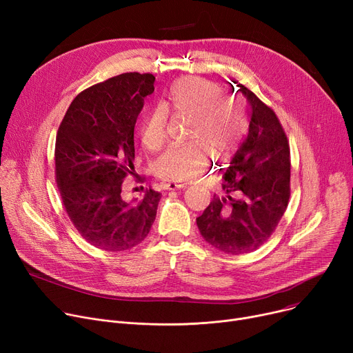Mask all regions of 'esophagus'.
<instances>
[{
  "label": "esophagus",
  "mask_w": 353,
  "mask_h": 353,
  "mask_svg": "<svg viewBox=\"0 0 353 353\" xmlns=\"http://www.w3.org/2000/svg\"><path fill=\"white\" fill-rule=\"evenodd\" d=\"M164 188L169 189V190H180V189L186 188V184H184V183H172L170 181V183H165Z\"/></svg>",
  "instance_id": "1"
}]
</instances>
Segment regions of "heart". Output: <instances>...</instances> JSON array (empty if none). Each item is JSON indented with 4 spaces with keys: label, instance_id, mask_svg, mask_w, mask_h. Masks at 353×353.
Masks as SVG:
<instances>
[{
    "label": "heart",
    "instance_id": "b5f03b06",
    "mask_svg": "<svg viewBox=\"0 0 353 353\" xmlns=\"http://www.w3.org/2000/svg\"><path fill=\"white\" fill-rule=\"evenodd\" d=\"M188 119L184 144H176L157 159L154 170L167 180L188 181L206 172L213 156L229 159L248 130L245 103L225 94V88L200 77L181 79L148 110L140 123L143 144L157 150L167 139L169 117Z\"/></svg>",
    "mask_w": 353,
    "mask_h": 353
}]
</instances>
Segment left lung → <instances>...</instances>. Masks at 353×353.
Listing matches in <instances>:
<instances>
[{
	"instance_id": "left-lung-1",
	"label": "left lung",
	"mask_w": 353,
	"mask_h": 353,
	"mask_svg": "<svg viewBox=\"0 0 353 353\" xmlns=\"http://www.w3.org/2000/svg\"><path fill=\"white\" fill-rule=\"evenodd\" d=\"M252 116L249 133L223 174V197H213L196 219L200 234L228 254L262 246L274 232L290 196V150L274 111L242 84Z\"/></svg>"
}]
</instances>
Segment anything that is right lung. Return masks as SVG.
<instances>
[{
  "label": "right lung",
  "mask_w": 353,
  "mask_h": 353,
  "mask_svg": "<svg viewBox=\"0 0 353 353\" xmlns=\"http://www.w3.org/2000/svg\"><path fill=\"white\" fill-rule=\"evenodd\" d=\"M153 74L124 72L91 85L72 100L55 139V177L74 228L94 248L121 252L152 229L161 194L125 200L121 186L134 174V125Z\"/></svg>",
  "instance_id": "obj_1"
}]
</instances>
